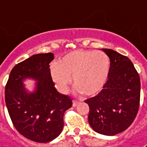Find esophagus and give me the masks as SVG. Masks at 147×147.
Masks as SVG:
<instances>
[{"instance_id": "1", "label": "esophagus", "mask_w": 147, "mask_h": 147, "mask_svg": "<svg viewBox=\"0 0 147 147\" xmlns=\"http://www.w3.org/2000/svg\"><path fill=\"white\" fill-rule=\"evenodd\" d=\"M78 103H79V102H78L77 100H73V101H72V105L75 107V106H76L78 105Z\"/></svg>"}]
</instances>
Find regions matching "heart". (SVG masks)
Returning <instances> with one entry per match:
<instances>
[{"instance_id": "b5f03b06", "label": "heart", "mask_w": 147, "mask_h": 147, "mask_svg": "<svg viewBox=\"0 0 147 147\" xmlns=\"http://www.w3.org/2000/svg\"><path fill=\"white\" fill-rule=\"evenodd\" d=\"M110 70L108 55L102 51L78 49L63 55L58 64L51 67V76L57 90L66 93L73 84L87 96L99 93L105 86Z\"/></svg>"}]
</instances>
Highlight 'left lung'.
Wrapping results in <instances>:
<instances>
[{
    "mask_svg": "<svg viewBox=\"0 0 147 147\" xmlns=\"http://www.w3.org/2000/svg\"><path fill=\"white\" fill-rule=\"evenodd\" d=\"M110 59L109 79L89 105V123L99 134L114 136L125 131L136 118L140 106L141 81L131 60L112 49L102 48Z\"/></svg>",
    "mask_w": 147,
    "mask_h": 147,
    "instance_id": "obj_1",
    "label": "left lung"
}]
</instances>
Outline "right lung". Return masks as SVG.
Wrapping results in <instances>:
<instances>
[{
	"label": "right lung",
	"mask_w": 147,
	"mask_h": 147,
	"mask_svg": "<svg viewBox=\"0 0 147 147\" xmlns=\"http://www.w3.org/2000/svg\"><path fill=\"white\" fill-rule=\"evenodd\" d=\"M52 53L33 55L16 65L7 80L5 99L10 119L16 130L24 137L47 143L57 137L63 129L65 111L72 105L70 96L55 88L49 63ZM37 80L36 90L28 93L22 80Z\"/></svg>",
	"instance_id": "add662e5"
}]
</instances>
